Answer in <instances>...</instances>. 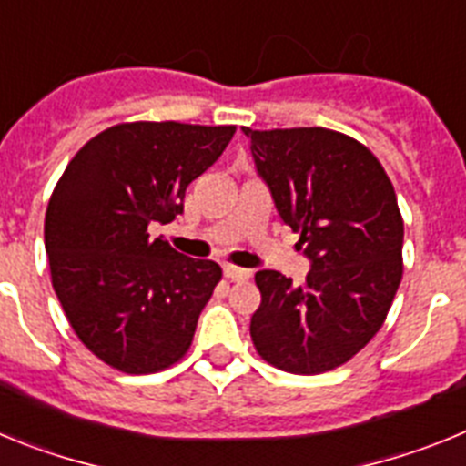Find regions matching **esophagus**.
<instances>
[{
  "instance_id": "34e87169",
  "label": "esophagus",
  "mask_w": 466,
  "mask_h": 466,
  "mask_svg": "<svg viewBox=\"0 0 466 466\" xmlns=\"http://www.w3.org/2000/svg\"><path fill=\"white\" fill-rule=\"evenodd\" d=\"M224 275L233 282H247V279L252 278V270L247 268H238V266H224Z\"/></svg>"
}]
</instances>
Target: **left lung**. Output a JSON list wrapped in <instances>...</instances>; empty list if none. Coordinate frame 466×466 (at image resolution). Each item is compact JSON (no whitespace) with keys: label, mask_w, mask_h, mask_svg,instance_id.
Segmentation results:
<instances>
[{"label":"left lung","mask_w":466,"mask_h":466,"mask_svg":"<svg viewBox=\"0 0 466 466\" xmlns=\"http://www.w3.org/2000/svg\"><path fill=\"white\" fill-rule=\"evenodd\" d=\"M254 166L310 258L306 282L258 270L254 348L299 376L331 371L378 333L401 282L403 221L390 177L364 144L327 127L252 130Z\"/></svg>","instance_id":"obj_1"}]
</instances>
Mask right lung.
Masks as SVG:
<instances>
[{"label": "right lung", "instance_id": "obj_1", "mask_svg": "<svg viewBox=\"0 0 466 466\" xmlns=\"http://www.w3.org/2000/svg\"><path fill=\"white\" fill-rule=\"evenodd\" d=\"M236 126L137 121L106 127L69 160L44 221L57 300L81 343L123 373L187 355L219 263L188 258L149 226L184 212L187 187Z\"/></svg>", "mask_w": 466, "mask_h": 466}]
</instances>
